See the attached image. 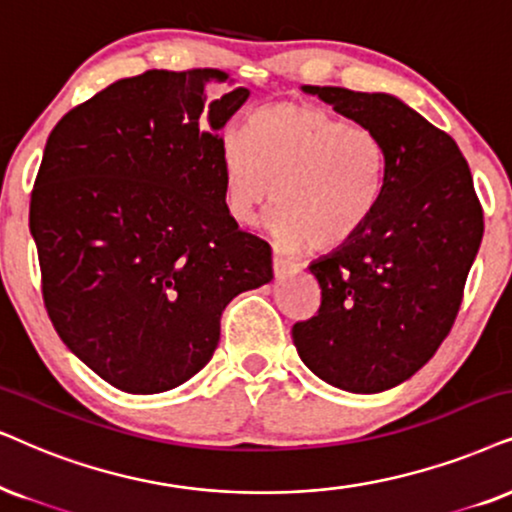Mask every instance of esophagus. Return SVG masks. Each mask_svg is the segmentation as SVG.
<instances>
[{
	"label": "esophagus",
	"instance_id": "esophagus-1",
	"mask_svg": "<svg viewBox=\"0 0 512 512\" xmlns=\"http://www.w3.org/2000/svg\"><path fill=\"white\" fill-rule=\"evenodd\" d=\"M271 262H274V274H276L278 278H283V276L293 274V271L297 269L293 260H288V257L278 255V252H274V257H271Z\"/></svg>",
	"mask_w": 512,
	"mask_h": 512
}]
</instances>
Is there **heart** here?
<instances>
[{
	"instance_id": "b5f03b06",
	"label": "heart",
	"mask_w": 512,
	"mask_h": 512,
	"mask_svg": "<svg viewBox=\"0 0 512 512\" xmlns=\"http://www.w3.org/2000/svg\"><path fill=\"white\" fill-rule=\"evenodd\" d=\"M224 200L241 224L271 196L269 231L283 248L333 250L359 236L385 189V146L371 129L309 103H276L219 141Z\"/></svg>"
}]
</instances>
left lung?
Here are the masks:
<instances>
[{
  "instance_id": "obj_1",
  "label": "left lung",
  "mask_w": 512,
  "mask_h": 512,
  "mask_svg": "<svg viewBox=\"0 0 512 512\" xmlns=\"http://www.w3.org/2000/svg\"><path fill=\"white\" fill-rule=\"evenodd\" d=\"M302 92L383 141L385 189L359 236L309 264L321 307L293 326L297 354L328 385L385 392L435 357L463 300L484 219L470 167L449 134L392 94Z\"/></svg>"
}]
</instances>
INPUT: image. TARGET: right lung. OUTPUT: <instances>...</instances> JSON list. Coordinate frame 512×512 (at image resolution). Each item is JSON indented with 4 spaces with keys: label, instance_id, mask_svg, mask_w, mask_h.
<instances>
[{
    "label": "right lung",
    "instance_id": "right-lung-1",
    "mask_svg": "<svg viewBox=\"0 0 512 512\" xmlns=\"http://www.w3.org/2000/svg\"><path fill=\"white\" fill-rule=\"evenodd\" d=\"M215 68L113 82L51 129L30 196L58 338L106 383L158 394L215 354L219 319L274 278L224 200L222 127L250 92Z\"/></svg>",
    "mask_w": 512,
    "mask_h": 512
}]
</instances>
